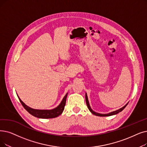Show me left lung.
Instances as JSON below:
<instances>
[{
  "label": "left lung",
  "instance_id": "obj_1",
  "mask_svg": "<svg viewBox=\"0 0 147 147\" xmlns=\"http://www.w3.org/2000/svg\"><path fill=\"white\" fill-rule=\"evenodd\" d=\"M85 99H86V105H87V106H88V108L89 109V110L90 111V112H91L92 114L95 115H96V116H98V117H108V116H111V115H113L117 114V113H118L119 112L122 111L124 109V108L126 107V106L127 105V104H128V103L126 104L124 107H123L122 108H121V109H118V110H117V111H114V112L109 113H107V114H101V113H98L95 112L93 111L91 109V107H90V106H89V102H88V97H87L86 94V95H85Z\"/></svg>",
  "mask_w": 147,
  "mask_h": 147
}]
</instances>
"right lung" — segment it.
I'll return each mask as SVG.
<instances>
[{
	"mask_svg": "<svg viewBox=\"0 0 147 147\" xmlns=\"http://www.w3.org/2000/svg\"><path fill=\"white\" fill-rule=\"evenodd\" d=\"M67 95H68V93L65 95V97H63L61 104L58 107L55 108V109L52 110H36V109H32V108L28 107V106L25 105L20 100V98L18 97L24 109H26L30 114H31L32 115L39 118L47 119V118H53L58 117L62 113L63 110H64Z\"/></svg>",
	"mask_w": 147,
	"mask_h": 147,
	"instance_id": "right-lung-1",
	"label": "right lung"
}]
</instances>
